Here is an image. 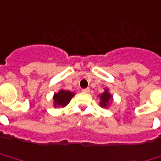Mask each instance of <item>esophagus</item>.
<instances>
[{
	"label": "esophagus",
	"instance_id": "1",
	"mask_svg": "<svg viewBox=\"0 0 161 161\" xmlns=\"http://www.w3.org/2000/svg\"><path fill=\"white\" fill-rule=\"evenodd\" d=\"M83 92H85V93H89V92H90V89L89 88H86V89H83L82 90Z\"/></svg>",
	"mask_w": 161,
	"mask_h": 161
}]
</instances>
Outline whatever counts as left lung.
I'll list each match as a JSON object with an SVG mask.
<instances>
[{
	"label": "left lung",
	"mask_w": 161,
	"mask_h": 161,
	"mask_svg": "<svg viewBox=\"0 0 161 161\" xmlns=\"http://www.w3.org/2000/svg\"><path fill=\"white\" fill-rule=\"evenodd\" d=\"M98 97L100 98V106L103 108H108L113 102V96L109 93L108 88H105L104 92L99 94Z\"/></svg>",
	"instance_id": "1"
}]
</instances>
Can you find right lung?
Wrapping results in <instances>:
<instances>
[{"instance_id":"right-lung-1","label":"right lung","mask_w":161,"mask_h":161,"mask_svg":"<svg viewBox=\"0 0 161 161\" xmlns=\"http://www.w3.org/2000/svg\"><path fill=\"white\" fill-rule=\"evenodd\" d=\"M75 94L74 92L67 91L64 89H60L58 92H55L53 97L54 108L66 107L69 103L71 99L75 96Z\"/></svg>"}]
</instances>
